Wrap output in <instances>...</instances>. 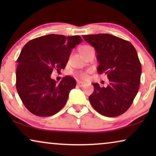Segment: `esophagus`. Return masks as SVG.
I'll return each instance as SVG.
<instances>
[{"mask_svg": "<svg viewBox=\"0 0 156 156\" xmlns=\"http://www.w3.org/2000/svg\"><path fill=\"white\" fill-rule=\"evenodd\" d=\"M76 85H77L79 87H82L84 85V83H83L82 82H80V81H78L77 83H76Z\"/></svg>", "mask_w": 156, "mask_h": 156, "instance_id": "obj_1", "label": "esophagus"}]
</instances>
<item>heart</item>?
<instances>
[{"label": "heart", "instance_id": "heart-1", "mask_svg": "<svg viewBox=\"0 0 156 156\" xmlns=\"http://www.w3.org/2000/svg\"><path fill=\"white\" fill-rule=\"evenodd\" d=\"M92 48L91 46L89 45H84L80 48V52L81 54L83 55L84 53H85L86 52H87L89 49ZM76 76L77 77L82 79V80H87L88 78V74H87V72H76L75 73Z\"/></svg>", "mask_w": 156, "mask_h": 156}]
</instances>
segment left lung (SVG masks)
<instances>
[{"mask_svg":"<svg viewBox=\"0 0 156 156\" xmlns=\"http://www.w3.org/2000/svg\"><path fill=\"white\" fill-rule=\"evenodd\" d=\"M97 52V71L109 80L106 87L94 83L89 100L100 114L108 117L121 115L129 109L139 89L141 65L131 42L109 34L83 35Z\"/></svg>","mask_w":156,"mask_h":156,"instance_id":"1","label":"left lung"}]
</instances>
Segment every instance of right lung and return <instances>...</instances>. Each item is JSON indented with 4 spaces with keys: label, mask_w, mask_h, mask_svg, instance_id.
<instances>
[{
    "label": "right lung",
    "mask_w": 156,
    "mask_h": 156,
    "mask_svg": "<svg viewBox=\"0 0 156 156\" xmlns=\"http://www.w3.org/2000/svg\"><path fill=\"white\" fill-rule=\"evenodd\" d=\"M82 41L79 35L50 34L35 38L23 47L17 59L16 89L32 114L52 116L67 103L76 80L66 76L57 84L50 76L54 69H65L72 49Z\"/></svg>",
    "instance_id": "add662e5"
}]
</instances>
